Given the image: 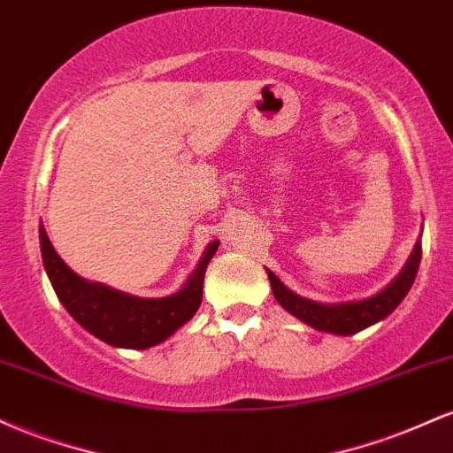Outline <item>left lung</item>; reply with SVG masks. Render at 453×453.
<instances>
[{
    "label": "left lung",
    "instance_id": "obj_1",
    "mask_svg": "<svg viewBox=\"0 0 453 453\" xmlns=\"http://www.w3.org/2000/svg\"><path fill=\"white\" fill-rule=\"evenodd\" d=\"M419 260H422V242L418 239L411 254H409L405 267L398 271L396 278L392 280L386 288L366 296V299L342 303H320L305 299V296L292 292L288 286L281 284V280L273 273V271L267 269V275L273 296L286 311L292 313L295 318H299L301 322L310 324L316 331L345 334V337H348V334L360 333L365 331V328L381 322L401 305V301L405 299L407 292L411 290L413 281H416Z\"/></svg>",
    "mask_w": 453,
    "mask_h": 453
}]
</instances>
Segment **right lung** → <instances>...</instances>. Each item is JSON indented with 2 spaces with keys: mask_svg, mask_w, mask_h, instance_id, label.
<instances>
[{
  "mask_svg": "<svg viewBox=\"0 0 453 453\" xmlns=\"http://www.w3.org/2000/svg\"><path fill=\"white\" fill-rule=\"evenodd\" d=\"M218 246L220 242L216 239L205 248L203 257L178 292L158 299H143L73 273L52 248L44 225H40L42 260L58 301L90 334L114 348L127 349H148L163 343L195 316L203 299L207 265Z\"/></svg>",
  "mask_w": 453,
  "mask_h": 453,
  "instance_id": "add662e5",
  "label": "right lung"
}]
</instances>
